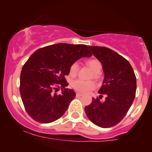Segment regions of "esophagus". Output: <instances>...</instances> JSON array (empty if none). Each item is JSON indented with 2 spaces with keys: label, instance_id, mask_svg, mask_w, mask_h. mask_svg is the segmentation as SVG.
<instances>
[{
  "label": "esophagus",
  "instance_id": "34e87169",
  "mask_svg": "<svg viewBox=\"0 0 152 152\" xmlns=\"http://www.w3.org/2000/svg\"><path fill=\"white\" fill-rule=\"evenodd\" d=\"M83 94H81V93H76V96H82Z\"/></svg>",
  "mask_w": 152,
  "mask_h": 152
}]
</instances>
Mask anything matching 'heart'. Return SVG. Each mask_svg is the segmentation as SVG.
Listing matches in <instances>:
<instances>
[{"label":"heart","mask_w":152,"mask_h":152,"mask_svg":"<svg viewBox=\"0 0 152 152\" xmlns=\"http://www.w3.org/2000/svg\"><path fill=\"white\" fill-rule=\"evenodd\" d=\"M87 65L91 68L93 72L95 74L94 77L96 78L97 75L101 72L102 69V66L101 62L97 59H91L87 61ZM78 64L77 62H74L71 64L70 66V69H69V73L70 75L72 76H76L78 73ZM71 86L74 88L75 90L78 91L85 92L88 91L93 89L95 88V83L93 81H83L81 79H76L74 80L71 82Z\"/></svg>","instance_id":"heart-1"}]
</instances>
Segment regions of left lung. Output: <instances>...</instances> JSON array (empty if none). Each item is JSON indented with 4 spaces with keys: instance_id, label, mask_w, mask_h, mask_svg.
I'll use <instances>...</instances> for the list:
<instances>
[{
    "instance_id": "1",
    "label": "left lung",
    "mask_w": 152,
    "mask_h": 152,
    "mask_svg": "<svg viewBox=\"0 0 152 152\" xmlns=\"http://www.w3.org/2000/svg\"><path fill=\"white\" fill-rule=\"evenodd\" d=\"M88 47L102 64L104 79L99 93L101 97L104 94L106 97L104 102L92 99L85 112L95 125L110 128L119 123L130 109L135 98L137 78L129 62L116 52L106 47Z\"/></svg>"
}]
</instances>
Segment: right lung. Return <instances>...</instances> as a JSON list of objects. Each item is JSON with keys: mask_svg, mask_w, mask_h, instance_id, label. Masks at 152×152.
Wrapping results in <instances>:
<instances>
[{"mask_svg": "<svg viewBox=\"0 0 152 152\" xmlns=\"http://www.w3.org/2000/svg\"><path fill=\"white\" fill-rule=\"evenodd\" d=\"M83 44L57 43L39 48L22 68L20 93L26 112L35 121L48 124L58 119L76 96L65 76L70 66L81 57H91ZM59 88L61 94L56 91Z\"/></svg>", "mask_w": 152, "mask_h": 152, "instance_id": "obj_1", "label": "right lung"}]
</instances>
